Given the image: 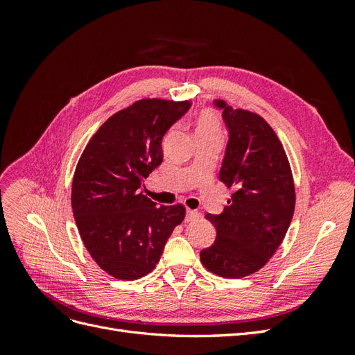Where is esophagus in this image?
<instances>
[{"label": "esophagus", "instance_id": "1", "mask_svg": "<svg viewBox=\"0 0 355 355\" xmlns=\"http://www.w3.org/2000/svg\"><path fill=\"white\" fill-rule=\"evenodd\" d=\"M200 218V213L196 211V210H187V216H185V222H192Z\"/></svg>", "mask_w": 355, "mask_h": 355}]
</instances>
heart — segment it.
Returning <instances> with one entry per match:
<instances>
[{"label": "heart", "mask_w": 355, "mask_h": 355, "mask_svg": "<svg viewBox=\"0 0 355 355\" xmlns=\"http://www.w3.org/2000/svg\"><path fill=\"white\" fill-rule=\"evenodd\" d=\"M220 125L218 115L213 111H202L196 120V135H219Z\"/></svg>", "instance_id": "heart-1"}]
</instances>
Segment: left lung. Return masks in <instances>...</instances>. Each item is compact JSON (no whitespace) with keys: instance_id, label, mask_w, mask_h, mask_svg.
Segmentation results:
<instances>
[{"instance_id":"1","label":"left lung","mask_w":355,"mask_h":355,"mask_svg":"<svg viewBox=\"0 0 355 355\" xmlns=\"http://www.w3.org/2000/svg\"><path fill=\"white\" fill-rule=\"evenodd\" d=\"M213 105L228 130L219 179L234 194L220 214H206L216 240L200 259L213 274L241 278L261 270L282 244L293 218L295 185L280 139L261 115L223 101Z\"/></svg>"}]
</instances>
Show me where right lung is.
Here are the masks:
<instances>
[{"instance_id":"1","label":"right lung","mask_w":355,"mask_h":355,"mask_svg":"<svg viewBox=\"0 0 355 355\" xmlns=\"http://www.w3.org/2000/svg\"><path fill=\"white\" fill-rule=\"evenodd\" d=\"M191 103L142 99L114 114L93 135L72 180L71 204L81 240L105 272L136 280L151 272L185 207L157 206L144 180L163 163L168 128Z\"/></svg>"}]
</instances>
